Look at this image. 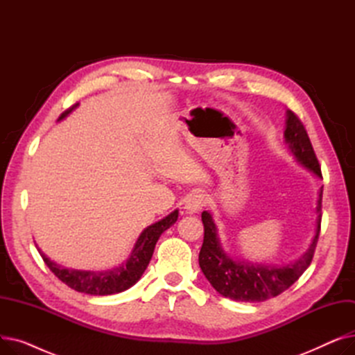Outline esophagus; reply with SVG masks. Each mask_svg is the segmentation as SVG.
Returning <instances> with one entry per match:
<instances>
[{"label":"esophagus","mask_w":355,"mask_h":355,"mask_svg":"<svg viewBox=\"0 0 355 355\" xmlns=\"http://www.w3.org/2000/svg\"><path fill=\"white\" fill-rule=\"evenodd\" d=\"M204 206H206V197H204V194L194 193V194L189 196L187 200H185L184 210L189 214H194V213H198Z\"/></svg>","instance_id":"34e87169"}]
</instances>
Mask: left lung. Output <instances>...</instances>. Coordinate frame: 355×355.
Masks as SVG:
<instances>
[{"label": "left lung", "mask_w": 355, "mask_h": 355, "mask_svg": "<svg viewBox=\"0 0 355 355\" xmlns=\"http://www.w3.org/2000/svg\"><path fill=\"white\" fill-rule=\"evenodd\" d=\"M284 138L288 145V151L293 155L295 161L315 177L322 178L321 166L316 159L306 130L302 122L291 110H286ZM321 202L322 187L320 189L318 200H316V226L311 243L301 257L284 265L253 263L246 259L233 257L221 248L211 213L202 211L204 240L198 254V263L204 276L220 295L239 302H263L281 295L300 279L312 262L321 230Z\"/></svg>", "instance_id": "left-lung-1"}]
</instances>
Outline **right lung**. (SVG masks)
<instances>
[{"mask_svg": "<svg viewBox=\"0 0 355 355\" xmlns=\"http://www.w3.org/2000/svg\"><path fill=\"white\" fill-rule=\"evenodd\" d=\"M74 107H78V105L67 109L64 114H62L59 121H63L69 114H71V110ZM177 218H178V210H174L173 213L165 216L159 221L154 223V225L144 229L139 237L137 239L134 249L128 256V259L123 260L119 266L106 269V270H82V269L64 268L50 260L39 246L35 245V248L42 254L44 263L49 266V269L69 288L82 293H87V295H96V296L114 295V293H119L129 289L139 281L145 269L148 268L149 260L153 257L158 239L166 229H170L173 225H175Z\"/></svg>", "mask_w": 355, "mask_h": 355, "instance_id": "add662e5", "label": "right lung"}]
</instances>
